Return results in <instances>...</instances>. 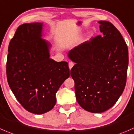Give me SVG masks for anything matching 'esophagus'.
<instances>
[{
	"label": "esophagus",
	"mask_w": 134,
	"mask_h": 134,
	"mask_svg": "<svg viewBox=\"0 0 134 134\" xmlns=\"http://www.w3.org/2000/svg\"><path fill=\"white\" fill-rule=\"evenodd\" d=\"M73 65H74V63H72V62H69V67L70 69H71V68L73 67Z\"/></svg>",
	"instance_id": "obj_1"
}]
</instances>
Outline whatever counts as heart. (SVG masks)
Wrapping results in <instances>:
<instances>
[{
	"label": "heart",
	"instance_id": "1",
	"mask_svg": "<svg viewBox=\"0 0 134 134\" xmlns=\"http://www.w3.org/2000/svg\"><path fill=\"white\" fill-rule=\"evenodd\" d=\"M93 35V31H90V32H88V36H89V37H91V36H92Z\"/></svg>",
	"mask_w": 134,
	"mask_h": 134
}]
</instances>
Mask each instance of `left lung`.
<instances>
[{
	"mask_svg": "<svg viewBox=\"0 0 134 134\" xmlns=\"http://www.w3.org/2000/svg\"><path fill=\"white\" fill-rule=\"evenodd\" d=\"M102 35L92 38L68 53L75 65L71 70L76 98L80 107L93 113L109 109L126 83L128 49L119 30L99 21Z\"/></svg>",
	"mask_w": 134,
	"mask_h": 134,
	"instance_id": "1",
	"label": "left lung"
}]
</instances>
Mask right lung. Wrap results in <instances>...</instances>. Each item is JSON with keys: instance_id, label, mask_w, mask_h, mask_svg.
Here are the masks:
<instances>
[{"instance_id": "right-lung-1", "label": "right lung", "mask_w": 134, "mask_h": 134, "mask_svg": "<svg viewBox=\"0 0 134 134\" xmlns=\"http://www.w3.org/2000/svg\"><path fill=\"white\" fill-rule=\"evenodd\" d=\"M42 23H24L8 46L6 75L15 98L27 111L41 115L52 109L55 93L70 76L68 63L50 58L51 44L42 38Z\"/></svg>"}]
</instances>
